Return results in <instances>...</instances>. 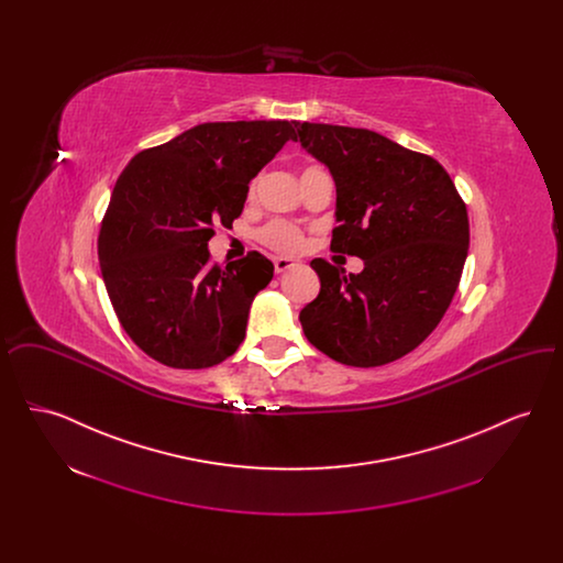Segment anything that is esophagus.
<instances>
[{"label": "esophagus", "mask_w": 563, "mask_h": 563, "mask_svg": "<svg viewBox=\"0 0 563 563\" xmlns=\"http://www.w3.org/2000/svg\"><path fill=\"white\" fill-rule=\"evenodd\" d=\"M294 260H287V257H274V269H276V274H283V272H287V269L294 268Z\"/></svg>", "instance_id": "1"}]
</instances>
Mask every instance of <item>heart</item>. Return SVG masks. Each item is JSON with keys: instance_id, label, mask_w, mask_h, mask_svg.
<instances>
[{"instance_id": "heart-1", "label": "heart", "mask_w": 563, "mask_h": 563, "mask_svg": "<svg viewBox=\"0 0 563 563\" xmlns=\"http://www.w3.org/2000/svg\"><path fill=\"white\" fill-rule=\"evenodd\" d=\"M310 170H317V166H308L303 170V175ZM255 189H257V179L251 181L249 194L253 196ZM260 241L276 253H297L303 246V232L287 219H272L260 230Z\"/></svg>"}]
</instances>
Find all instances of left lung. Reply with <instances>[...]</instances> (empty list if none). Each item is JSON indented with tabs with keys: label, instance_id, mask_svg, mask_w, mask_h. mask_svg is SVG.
I'll return each instance as SVG.
<instances>
[{
	"label": "left lung",
	"instance_id": "8db88e82",
	"mask_svg": "<svg viewBox=\"0 0 563 563\" xmlns=\"http://www.w3.org/2000/svg\"><path fill=\"white\" fill-rule=\"evenodd\" d=\"M297 134L335 181L331 251L365 264L346 276L310 262L321 291L299 312L303 333L350 367L393 363L429 338L454 299L468 253L466 205L439 162L374 131L301 122Z\"/></svg>",
	"mask_w": 563,
	"mask_h": 563
}]
</instances>
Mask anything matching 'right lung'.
I'll return each instance as SVG.
<instances>
[{"label":"right lung","mask_w":563,"mask_h":563,"mask_svg":"<svg viewBox=\"0 0 563 563\" xmlns=\"http://www.w3.org/2000/svg\"><path fill=\"white\" fill-rule=\"evenodd\" d=\"M291 120L207 122L143 150L118 177L99 232L115 317L147 356L207 369L244 340L253 297L274 266L251 251L211 264L214 225L241 217L251 179L297 136Z\"/></svg>","instance_id":"right-lung-1"}]
</instances>
